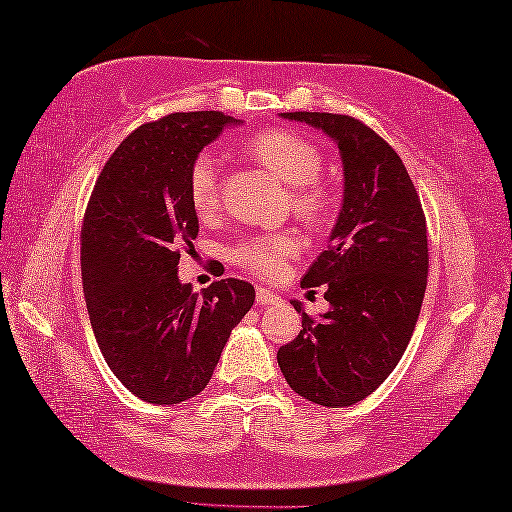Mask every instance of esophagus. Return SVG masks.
Returning a JSON list of instances; mask_svg holds the SVG:
<instances>
[{"instance_id":"esophagus-1","label":"esophagus","mask_w":512,"mask_h":512,"mask_svg":"<svg viewBox=\"0 0 512 512\" xmlns=\"http://www.w3.org/2000/svg\"><path fill=\"white\" fill-rule=\"evenodd\" d=\"M256 302H258V305H263V307L276 305V302H280V296L274 294V291H271V289L258 287V289H256Z\"/></svg>"}]
</instances>
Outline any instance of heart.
Segmentation results:
<instances>
[{"label":"heart","instance_id":"b5f03b06","mask_svg":"<svg viewBox=\"0 0 512 512\" xmlns=\"http://www.w3.org/2000/svg\"><path fill=\"white\" fill-rule=\"evenodd\" d=\"M247 152L274 172L280 181L291 185L296 210L305 218H318L325 210V194L318 185L322 172V152L316 143L287 130L258 132L247 141ZM187 192L194 212L207 218L218 210V165L210 152L198 154L187 179ZM300 238L280 229V232L249 234L238 238L229 247V258L258 278H276L283 274L287 258L296 256Z\"/></svg>","mask_w":512,"mask_h":512}]
</instances>
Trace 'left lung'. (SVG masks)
Listing matches in <instances>:
<instances>
[{
  "label": "left lung",
  "instance_id": "1",
  "mask_svg": "<svg viewBox=\"0 0 512 512\" xmlns=\"http://www.w3.org/2000/svg\"><path fill=\"white\" fill-rule=\"evenodd\" d=\"M278 117L325 132L342 161V207L329 249L300 280L327 285L329 311L314 320L291 300L302 331L276 356L298 395L340 409L378 389L413 336L429 276L426 221L402 159L362 121L329 112Z\"/></svg>",
  "mask_w": 512,
  "mask_h": 512
}]
</instances>
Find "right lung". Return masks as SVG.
<instances>
[{
  "label": "right lung",
  "mask_w": 512,
  "mask_h": 512,
  "mask_svg": "<svg viewBox=\"0 0 512 512\" xmlns=\"http://www.w3.org/2000/svg\"><path fill=\"white\" fill-rule=\"evenodd\" d=\"M229 125L243 121L207 110L141 125L101 170L83 218L90 325L110 371L143 402L179 404L201 393L254 305L245 280H216L198 296L179 278L176 245L198 234L190 168Z\"/></svg>",
  "instance_id": "1"
}]
</instances>
